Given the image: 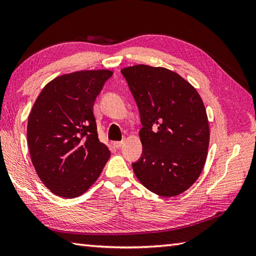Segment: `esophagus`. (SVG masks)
I'll return each mask as SVG.
<instances>
[{
  "instance_id": "obj_1",
  "label": "esophagus",
  "mask_w": 256,
  "mask_h": 256,
  "mask_svg": "<svg viewBox=\"0 0 256 256\" xmlns=\"http://www.w3.org/2000/svg\"><path fill=\"white\" fill-rule=\"evenodd\" d=\"M124 143H125L124 140H118V142H113V146H114V148H120Z\"/></svg>"
}]
</instances>
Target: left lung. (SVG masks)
<instances>
[{
	"label": "left lung",
	"instance_id": "1",
	"mask_svg": "<svg viewBox=\"0 0 256 256\" xmlns=\"http://www.w3.org/2000/svg\"><path fill=\"white\" fill-rule=\"evenodd\" d=\"M140 111L142 157L132 167L144 187L162 197L180 194L204 170L209 122L202 100L178 74L136 64L121 70Z\"/></svg>",
	"mask_w": 256,
	"mask_h": 256
}]
</instances>
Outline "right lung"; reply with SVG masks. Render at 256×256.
I'll use <instances>...</instances> for the list:
<instances>
[{
  "label": "right lung",
  "mask_w": 256,
  "mask_h": 256,
  "mask_svg": "<svg viewBox=\"0 0 256 256\" xmlns=\"http://www.w3.org/2000/svg\"><path fill=\"white\" fill-rule=\"evenodd\" d=\"M113 72L81 70L48 82L27 122L30 160L42 184L59 197L84 194L110 158L98 138L94 103Z\"/></svg>",
  "instance_id": "right-lung-1"
}]
</instances>
